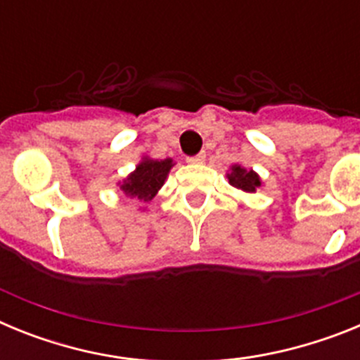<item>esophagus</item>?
<instances>
[{"mask_svg": "<svg viewBox=\"0 0 360 360\" xmlns=\"http://www.w3.org/2000/svg\"><path fill=\"white\" fill-rule=\"evenodd\" d=\"M187 162L193 165H198V164H203L205 162V153H200V155H196V157H189L187 158Z\"/></svg>", "mask_w": 360, "mask_h": 360, "instance_id": "1", "label": "esophagus"}]
</instances>
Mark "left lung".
<instances>
[{"label":"left lung","mask_w":360,"mask_h":360,"mask_svg":"<svg viewBox=\"0 0 360 360\" xmlns=\"http://www.w3.org/2000/svg\"><path fill=\"white\" fill-rule=\"evenodd\" d=\"M229 184L243 193H256L263 186L262 176L254 169H247L241 164H232L227 171Z\"/></svg>","instance_id":"8db88e82"}]
</instances>
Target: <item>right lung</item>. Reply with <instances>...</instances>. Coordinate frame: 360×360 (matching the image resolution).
<instances>
[{
  "label": "right lung",
  "mask_w": 360,
  "mask_h": 360,
  "mask_svg": "<svg viewBox=\"0 0 360 360\" xmlns=\"http://www.w3.org/2000/svg\"><path fill=\"white\" fill-rule=\"evenodd\" d=\"M173 158H151L148 155L141 158V162L135 165V169L117 182V187L122 191V195L129 200H136L141 203L151 202L157 196L158 191L167 180V174L173 169ZM141 211H146V207H141Z\"/></svg>",
  "instance_id": "obj_1"
}]
</instances>
